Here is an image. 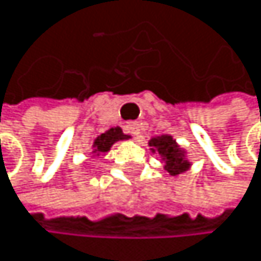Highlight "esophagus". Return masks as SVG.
Masks as SVG:
<instances>
[{
    "instance_id": "esophagus-1",
    "label": "esophagus",
    "mask_w": 261,
    "mask_h": 261,
    "mask_svg": "<svg viewBox=\"0 0 261 261\" xmlns=\"http://www.w3.org/2000/svg\"><path fill=\"white\" fill-rule=\"evenodd\" d=\"M126 128H128V132L132 133V135H135V136H138V135L141 133V126H139V122H128Z\"/></svg>"
}]
</instances>
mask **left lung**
I'll return each mask as SVG.
<instances>
[{"mask_svg":"<svg viewBox=\"0 0 261 261\" xmlns=\"http://www.w3.org/2000/svg\"><path fill=\"white\" fill-rule=\"evenodd\" d=\"M152 152H159L162 160L165 162V169L171 176H177L190 168V162L185 156V150L173 139V136H156L149 141Z\"/></svg>","mask_w":261,"mask_h":261,"instance_id":"left-lung-1","label":"left lung"}]
</instances>
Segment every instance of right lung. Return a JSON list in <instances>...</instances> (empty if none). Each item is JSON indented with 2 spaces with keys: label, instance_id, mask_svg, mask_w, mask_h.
<instances>
[{
  "label": "right lung",
  "instance_id": "add662e5",
  "mask_svg": "<svg viewBox=\"0 0 261 261\" xmlns=\"http://www.w3.org/2000/svg\"><path fill=\"white\" fill-rule=\"evenodd\" d=\"M129 136L128 135H123L122 128L120 126H114L111 129H108L106 133L99 135L95 142H93V153L99 155V153H106L111 150L112 144L117 142V141H123V139H128Z\"/></svg>",
  "mask_w": 261,
  "mask_h": 261
}]
</instances>
